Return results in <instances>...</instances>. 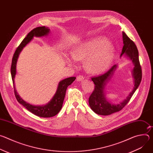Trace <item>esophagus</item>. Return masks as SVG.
Segmentation results:
<instances>
[{"label": "esophagus", "instance_id": "1", "mask_svg": "<svg viewBox=\"0 0 153 153\" xmlns=\"http://www.w3.org/2000/svg\"><path fill=\"white\" fill-rule=\"evenodd\" d=\"M84 77L83 76H82V75H79V76H77V81H79V82H82V81H83V80H84Z\"/></svg>", "mask_w": 153, "mask_h": 153}]
</instances>
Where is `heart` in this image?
<instances>
[{
	"mask_svg": "<svg viewBox=\"0 0 153 153\" xmlns=\"http://www.w3.org/2000/svg\"><path fill=\"white\" fill-rule=\"evenodd\" d=\"M115 53L114 46L108 40L102 37L87 40L80 43L72 51L70 63L75 60H86V67L88 71L93 74H100L105 71L113 62Z\"/></svg>",
	"mask_w": 153,
	"mask_h": 153,
	"instance_id": "obj_1",
	"label": "heart"
}]
</instances>
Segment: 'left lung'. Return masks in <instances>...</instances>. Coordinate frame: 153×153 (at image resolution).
<instances>
[{"instance_id": "1", "label": "left lung", "mask_w": 153, "mask_h": 153, "mask_svg": "<svg viewBox=\"0 0 153 153\" xmlns=\"http://www.w3.org/2000/svg\"><path fill=\"white\" fill-rule=\"evenodd\" d=\"M122 38L123 46L120 57L125 56L129 60H131L133 64L134 67L131 70V75L134 82L133 88L122 102L117 104L112 103L109 102L106 97V87L113 77L118 67L117 65H114L106 73L98 77H93L91 79L95 85V88L91 94L88 102L91 110L99 115L108 116L120 111L131 98L142 80V70L137 47L134 42L127 36L125 32H122Z\"/></svg>"}]
</instances>
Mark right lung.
I'll return each instance as SVG.
<instances>
[{
  "instance_id": "right-lung-1",
  "label": "right lung",
  "mask_w": 153,
  "mask_h": 153,
  "mask_svg": "<svg viewBox=\"0 0 153 153\" xmlns=\"http://www.w3.org/2000/svg\"><path fill=\"white\" fill-rule=\"evenodd\" d=\"M50 33V30L48 27H39L33 29L31 31L27 37L21 42L20 45L16 50L13 59L11 67V74L14 85V90L16 98L17 100L21 105H22L25 108L32 113L33 114L40 117H51L57 114L62 109L65 93L67 89V87L70 85L76 79L74 77H71L66 78L60 80L59 83L56 93L52 97V99L45 105H34L30 104L20 97L17 93L14 83V79L16 75V65L18 58L20 52L22 51L24 48L30 43L34 37H43L47 36Z\"/></svg>"
}]
</instances>
